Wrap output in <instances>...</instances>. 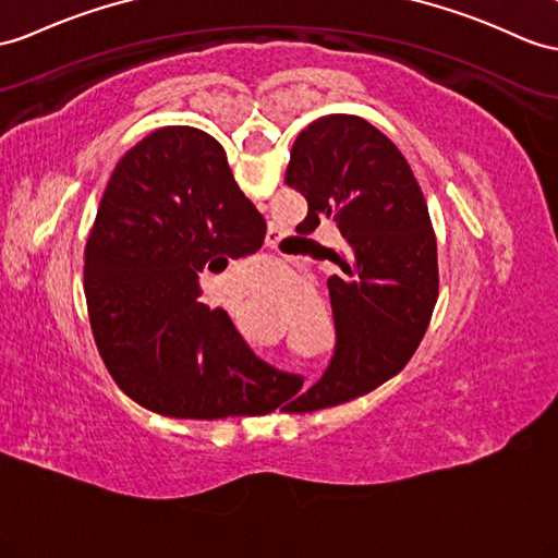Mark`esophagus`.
Returning a JSON list of instances; mask_svg holds the SVG:
<instances>
[{
  "label": "esophagus",
  "mask_w": 558,
  "mask_h": 558,
  "mask_svg": "<svg viewBox=\"0 0 558 558\" xmlns=\"http://www.w3.org/2000/svg\"><path fill=\"white\" fill-rule=\"evenodd\" d=\"M269 243H271V241H269Z\"/></svg>",
  "instance_id": "34e87169"
}]
</instances>
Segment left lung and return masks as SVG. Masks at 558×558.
Returning <instances> with one entry per match:
<instances>
[{"instance_id": "left-lung-1", "label": "left lung", "mask_w": 558, "mask_h": 558, "mask_svg": "<svg viewBox=\"0 0 558 558\" xmlns=\"http://www.w3.org/2000/svg\"><path fill=\"white\" fill-rule=\"evenodd\" d=\"M287 184L307 198L305 225L333 217L345 251L329 281L336 348L319 381L289 376L277 407L312 412L355 400L410 362L438 301V243L400 148L360 116H324L298 134Z\"/></svg>"}]
</instances>
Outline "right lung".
Listing matches in <instances>:
<instances>
[{
  "label": "right lung",
  "instance_id": "1",
  "mask_svg": "<svg viewBox=\"0 0 558 558\" xmlns=\"http://www.w3.org/2000/svg\"><path fill=\"white\" fill-rule=\"evenodd\" d=\"M265 229L210 134L162 128L122 156L85 246V295L125 396L174 418L275 410L281 374L225 310L198 303L203 267L255 253Z\"/></svg>",
  "mask_w": 558,
  "mask_h": 558
}]
</instances>
